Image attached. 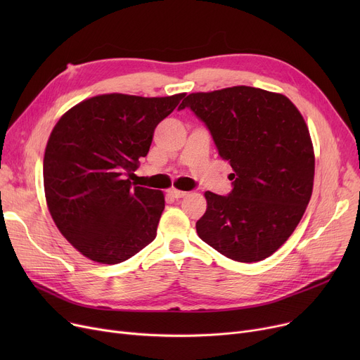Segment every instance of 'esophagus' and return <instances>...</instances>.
Returning a JSON list of instances; mask_svg holds the SVG:
<instances>
[{"label":"esophagus","mask_w":360,"mask_h":360,"mask_svg":"<svg viewBox=\"0 0 360 360\" xmlns=\"http://www.w3.org/2000/svg\"><path fill=\"white\" fill-rule=\"evenodd\" d=\"M169 194L172 195L174 198H184L185 195H188L186 191H179V190H175V188H172V190L169 191Z\"/></svg>","instance_id":"obj_1"}]
</instances>
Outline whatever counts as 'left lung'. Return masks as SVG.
Instances as JSON below:
<instances>
[{
  "label": "left lung",
  "mask_w": 360,
  "mask_h": 360,
  "mask_svg": "<svg viewBox=\"0 0 360 360\" xmlns=\"http://www.w3.org/2000/svg\"><path fill=\"white\" fill-rule=\"evenodd\" d=\"M190 108L229 160L232 191H207L198 236L221 255L255 262L293 233L312 195L315 159L308 127L283 94L250 86L191 93Z\"/></svg>",
  "instance_id": "left-lung-1"
}]
</instances>
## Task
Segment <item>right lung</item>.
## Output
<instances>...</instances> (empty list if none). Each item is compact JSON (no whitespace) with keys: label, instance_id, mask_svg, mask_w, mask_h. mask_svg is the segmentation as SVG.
Instances as JSON below:
<instances>
[{"label":"right lung","instance_id":"1","mask_svg":"<svg viewBox=\"0 0 360 360\" xmlns=\"http://www.w3.org/2000/svg\"><path fill=\"white\" fill-rule=\"evenodd\" d=\"M184 96L101 94L71 108L53 127L44 158L48 209L84 257L120 264L155 240L163 193L129 179L155 128Z\"/></svg>","mask_w":360,"mask_h":360}]
</instances>
